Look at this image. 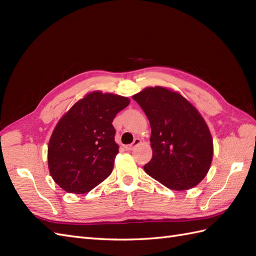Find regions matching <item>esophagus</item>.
<instances>
[{
	"label": "esophagus",
	"instance_id": "obj_1",
	"mask_svg": "<svg viewBox=\"0 0 256 256\" xmlns=\"http://www.w3.org/2000/svg\"><path fill=\"white\" fill-rule=\"evenodd\" d=\"M140 142H142V140H140V138H134L133 143H132V144H130V145H126V146H125V148H126L128 150H133L135 148H136L138 145H140Z\"/></svg>",
	"mask_w": 256,
	"mask_h": 256
}]
</instances>
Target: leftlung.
I'll return each instance as SVG.
<instances>
[{
	"mask_svg": "<svg viewBox=\"0 0 256 256\" xmlns=\"http://www.w3.org/2000/svg\"><path fill=\"white\" fill-rule=\"evenodd\" d=\"M133 99L152 128L153 157L145 172L176 192L197 186L214 157V140L200 112L179 92L160 86H148Z\"/></svg>",
	"mask_w": 256,
	"mask_h": 256,
	"instance_id": "8db88e82",
	"label": "left lung"
}]
</instances>
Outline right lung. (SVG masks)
Segmentation results:
<instances>
[{"label":"right lung","instance_id":"right-lung-1","mask_svg":"<svg viewBox=\"0 0 256 256\" xmlns=\"http://www.w3.org/2000/svg\"><path fill=\"white\" fill-rule=\"evenodd\" d=\"M130 104L118 94L91 91L56 124L48 143V170L59 187L86 194L112 172L118 145L112 122Z\"/></svg>","mask_w":256,"mask_h":256}]
</instances>
